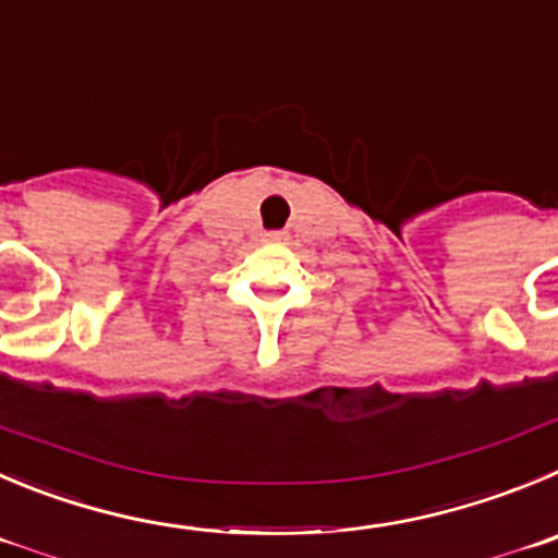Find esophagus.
Returning a JSON list of instances; mask_svg holds the SVG:
<instances>
[{"mask_svg": "<svg viewBox=\"0 0 558 558\" xmlns=\"http://www.w3.org/2000/svg\"><path fill=\"white\" fill-rule=\"evenodd\" d=\"M267 239H269V242H280V239H283V233H280V231H269Z\"/></svg>", "mask_w": 558, "mask_h": 558, "instance_id": "1", "label": "esophagus"}]
</instances>
